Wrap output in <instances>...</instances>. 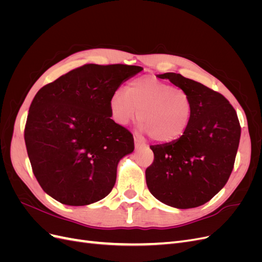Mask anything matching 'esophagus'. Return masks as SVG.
I'll list each match as a JSON object with an SVG mask.
<instances>
[{"instance_id": "1", "label": "esophagus", "mask_w": 262, "mask_h": 262, "mask_svg": "<svg viewBox=\"0 0 262 262\" xmlns=\"http://www.w3.org/2000/svg\"><path fill=\"white\" fill-rule=\"evenodd\" d=\"M134 145H136V148L142 147V146H145L144 143H142V142L138 139V138H134Z\"/></svg>"}]
</instances>
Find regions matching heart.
<instances>
[{"label": "heart", "instance_id": "obj_1", "mask_svg": "<svg viewBox=\"0 0 262 262\" xmlns=\"http://www.w3.org/2000/svg\"><path fill=\"white\" fill-rule=\"evenodd\" d=\"M114 120L126 125L138 117L141 131L157 142H171L185 134L191 122L190 95L154 76H143L116 91L109 101ZM139 115H137V112Z\"/></svg>", "mask_w": 262, "mask_h": 262}]
</instances>
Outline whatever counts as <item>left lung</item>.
Listing matches in <instances>:
<instances>
[{"mask_svg": "<svg viewBox=\"0 0 262 262\" xmlns=\"http://www.w3.org/2000/svg\"><path fill=\"white\" fill-rule=\"evenodd\" d=\"M168 78L192 99L193 115L185 134L150 145L154 162L145 170L146 185L157 200L177 209L207 203L231 176L241 139V124L223 95L176 73Z\"/></svg>", "mask_w": 262, "mask_h": 262, "instance_id": "left-lung-1", "label": "left lung"}]
</instances>
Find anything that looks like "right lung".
<instances>
[{
    "label": "right lung",
    "mask_w": 262,
    "mask_h": 262,
    "mask_svg": "<svg viewBox=\"0 0 262 262\" xmlns=\"http://www.w3.org/2000/svg\"><path fill=\"white\" fill-rule=\"evenodd\" d=\"M142 70L85 64L39 90L24 137L33 172L47 194L78 207L112 191L118 163L133 152L134 142L112 119L109 101L119 86Z\"/></svg>",
    "instance_id": "right-lung-1"
}]
</instances>
